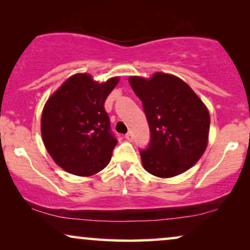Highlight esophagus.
Listing matches in <instances>:
<instances>
[{"label": "esophagus", "mask_w": 250, "mask_h": 250, "mask_svg": "<svg viewBox=\"0 0 250 250\" xmlns=\"http://www.w3.org/2000/svg\"><path fill=\"white\" fill-rule=\"evenodd\" d=\"M125 139L127 140V141H132V140H133V134H132V133L131 132L127 133V134L125 135Z\"/></svg>", "instance_id": "obj_1"}]
</instances>
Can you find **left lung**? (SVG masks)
I'll use <instances>...</instances> for the list:
<instances>
[{
    "instance_id": "8db88e82",
    "label": "left lung",
    "mask_w": 250,
    "mask_h": 250,
    "mask_svg": "<svg viewBox=\"0 0 250 250\" xmlns=\"http://www.w3.org/2000/svg\"><path fill=\"white\" fill-rule=\"evenodd\" d=\"M129 84L142 101L151 133L142 150V165L160 179L180 175L204 155L210 117L203 100L186 82L157 71L150 78L129 76Z\"/></svg>"
}]
</instances>
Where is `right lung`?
Instances as JSON below:
<instances>
[{"label": "right lung", "instance_id": "obj_1", "mask_svg": "<svg viewBox=\"0 0 250 250\" xmlns=\"http://www.w3.org/2000/svg\"><path fill=\"white\" fill-rule=\"evenodd\" d=\"M118 82V76L99 83L90 74H75L44 104L43 143L54 163L66 172L92 176L110 162L117 140L110 133L104 101Z\"/></svg>", "mask_w": 250, "mask_h": 250}]
</instances>
